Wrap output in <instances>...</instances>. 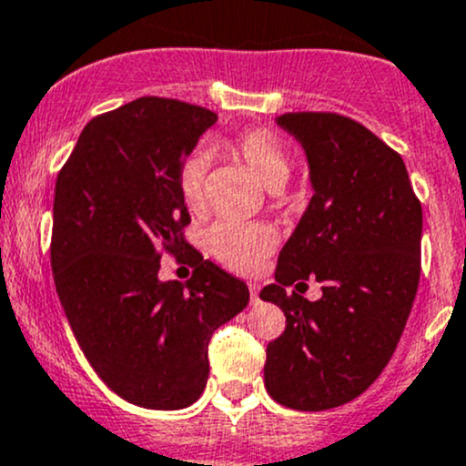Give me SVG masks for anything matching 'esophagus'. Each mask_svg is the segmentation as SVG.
<instances>
[{
  "instance_id": "esophagus-1",
  "label": "esophagus",
  "mask_w": 466,
  "mask_h": 466,
  "mask_svg": "<svg viewBox=\"0 0 466 466\" xmlns=\"http://www.w3.org/2000/svg\"><path fill=\"white\" fill-rule=\"evenodd\" d=\"M248 291H251V303L260 300V285L258 282H248Z\"/></svg>"
}]
</instances>
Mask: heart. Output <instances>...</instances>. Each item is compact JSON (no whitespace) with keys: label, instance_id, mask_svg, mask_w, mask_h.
I'll use <instances>...</instances> for the list:
<instances>
[{"label":"heart","instance_id":"heart-1","mask_svg":"<svg viewBox=\"0 0 466 466\" xmlns=\"http://www.w3.org/2000/svg\"><path fill=\"white\" fill-rule=\"evenodd\" d=\"M227 150L239 159L262 186L278 190L291 175V157L285 143L267 129H247L227 143ZM208 170L206 157L193 155L179 172V195L186 206L198 208L204 199V179ZM208 251L233 271H253L276 247V233L267 224L219 219L206 235Z\"/></svg>","mask_w":466,"mask_h":466}]
</instances>
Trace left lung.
<instances>
[{
  "instance_id": "obj_1",
  "label": "left lung",
  "mask_w": 466,
  "mask_h": 466,
  "mask_svg": "<svg viewBox=\"0 0 466 466\" xmlns=\"http://www.w3.org/2000/svg\"><path fill=\"white\" fill-rule=\"evenodd\" d=\"M303 146L309 206L260 299L285 311L267 345V392L294 410H328L370 388L409 320L421 271V204L404 161L361 123L332 112L276 118ZM324 282L311 304L286 287Z\"/></svg>"
}]
</instances>
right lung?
I'll use <instances>...</instances> for the list:
<instances>
[{
	"mask_svg": "<svg viewBox=\"0 0 466 466\" xmlns=\"http://www.w3.org/2000/svg\"><path fill=\"white\" fill-rule=\"evenodd\" d=\"M218 114L143 96L91 118L56 181L51 268L96 375L129 404L179 410L208 381V340L248 303L239 278L184 239L179 172ZM186 250L194 278L158 280Z\"/></svg>",
	"mask_w": 466,
	"mask_h": 466,
	"instance_id": "right-lung-1",
	"label": "right lung"
}]
</instances>
